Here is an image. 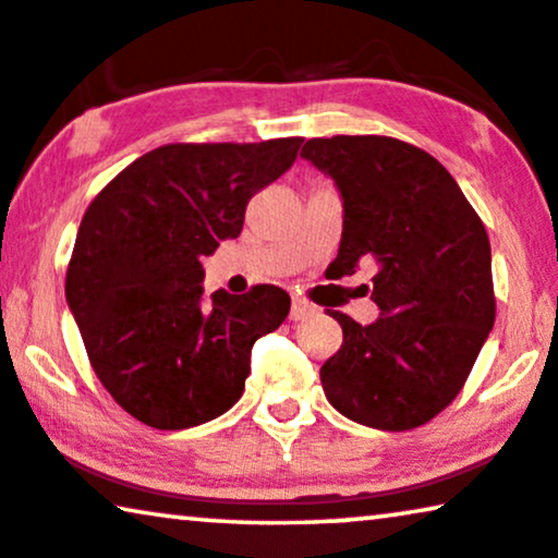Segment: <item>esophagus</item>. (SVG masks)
I'll use <instances>...</instances> for the list:
<instances>
[{
	"label": "esophagus",
	"mask_w": 558,
	"mask_h": 558,
	"mask_svg": "<svg viewBox=\"0 0 558 558\" xmlns=\"http://www.w3.org/2000/svg\"><path fill=\"white\" fill-rule=\"evenodd\" d=\"M313 313H316V305H311L305 298H293V303H290V320H305Z\"/></svg>",
	"instance_id": "1"
}]
</instances>
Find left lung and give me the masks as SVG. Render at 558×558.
<instances>
[{"label":"left lung","instance_id":"1","mask_svg":"<svg viewBox=\"0 0 558 558\" xmlns=\"http://www.w3.org/2000/svg\"><path fill=\"white\" fill-rule=\"evenodd\" d=\"M301 156L339 184L336 270L374 263L381 316L361 326L328 311L343 343L320 366L326 399L359 425L404 433L465 387L496 320L483 219L435 156L391 136L305 141Z\"/></svg>","mask_w":558,"mask_h":558}]
</instances>
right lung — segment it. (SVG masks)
I'll use <instances>...</instances> for the list:
<instances>
[{"label":"right lung","mask_w":558,"mask_h":558,"mask_svg":"<svg viewBox=\"0 0 558 558\" xmlns=\"http://www.w3.org/2000/svg\"><path fill=\"white\" fill-rule=\"evenodd\" d=\"M303 138L167 144L129 163L85 209L65 295L90 366L131 417L197 427L245 391L250 351L290 311L278 286L202 301V257L234 240L247 202Z\"/></svg>","instance_id":"right-lung-1"}]
</instances>
